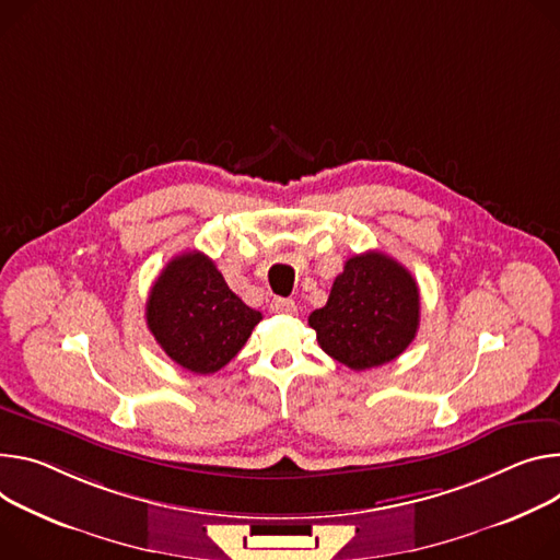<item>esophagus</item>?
I'll return each instance as SVG.
<instances>
[{
	"mask_svg": "<svg viewBox=\"0 0 560 560\" xmlns=\"http://www.w3.org/2000/svg\"><path fill=\"white\" fill-rule=\"evenodd\" d=\"M270 311H272V313H281V315H292V313L296 311V306H294L292 299L277 296V299H272V303H270Z\"/></svg>",
	"mask_w": 560,
	"mask_h": 560,
	"instance_id": "34e87169",
	"label": "esophagus"
}]
</instances>
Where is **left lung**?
Returning <instances> with one entry per match:
<instances>
[{"instance_id": "obj_1", "label": "left lung", "mask_w": 560, "mask_h": 560, "mask_svg": "<svg viewBox=\"0 0 560 560\" xmlns=\"http://www.w3.org/2000/svg\"><path fill=\"white\" fill-rule=\"evenodd\" d=\"M332 360L369 371L409 348L420 326V288L413 275L384 252L354 254L335 279L326 306L308 317Z\"/></svg>"}]
</instances>
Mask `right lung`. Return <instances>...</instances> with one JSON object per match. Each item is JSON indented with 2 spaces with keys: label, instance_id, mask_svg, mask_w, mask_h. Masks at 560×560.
<instances>
[{
  "label": "right lung",
  "instance_id": "1",
  "mask_svg": "<svg viewBox=\"0 0 560 560\" xmlns=\"http://www.w3.org/2000/svg\"><path fill=\"white\" fill-rule=\"evenodd\" d=\"M144 315L161 348L196 375L221 371L261 322V313L245 306L198 249L165 266L149 290Z\"/></svg>",
  "mask_w": 560,
  "mask_h": 560
}]
</instances>
